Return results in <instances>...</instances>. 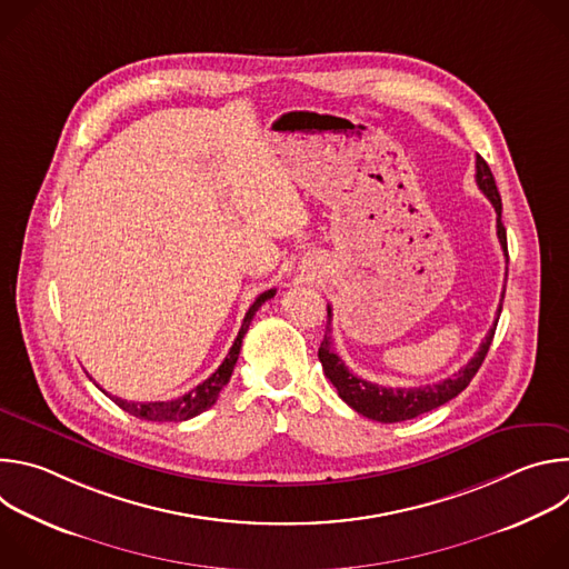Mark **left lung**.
Masks as SVG:
<instances>
[{
	"instance_id": "1",
	"label": "left lung",
	"mask_w": 569,
	"mask_h": 569,
	"mask_svg": "<svg viewBox=\"0 0 569 569\" xmlns=\"http://www.w3.org/2000/svg\"><path fill=\"white\" fill-rule=\"evenodd\" d=\"M475 182L479 187V191L491 200V204L496 207L498 213V238H500V246L505 250V257L509 261V252H507V229L502 224V198L500 191L496 187V178L486 164L483 157L477 154L475 159ZM505 299V292H502ZM502 312V303L498 306V317L493 329L486 333L483 342L479 345V351L470 358V362L466 367H461L455 376L435 382V385H426V387H382L376 382H369L360 376H356L353 371H349V367L340 360V356L333 349L331 342V327L329 333L323 336L321 347H319V362L323 367V373L333 382V387L338 389L340 398L353 408L358 415L371 419V421H380V423H398V421H408L415 419L419 415L432 412L437 408H441L443 402L452 400L455 396H459L472 380V376L477 373V369L481 367L486 353L491 349L493 336H496V327H498V319ZM329 323H331V306H329Z\"/></svg>"
}]
</instances>
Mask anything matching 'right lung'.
Wrapping results in <instances>:
<instances>
[{
	"label": "right lung",
	"mask_w": 569,
	"mask_h": 569,
	"mask_svg": "<svg viewBox=\"0 0 569 569\" xmlns=\"http://www.w3.org/2000/svg\"><path fill=\"white\" fill-rule=\"evenodd\" d=\"M274 288L272 290H266L257 297V301L250 306V310L246 312V319H242V327L227 353V358L222 360V365L204 380L200 382L198 387H193L191 391H187L184 396L180 398H173V400H150V402H130V400H123V398H117V396H110L121 410H126L128 415L137 417V419H143V421H187V419H193L198 417L200 412L209 410L211 405L218 400V393L220 389L229 382L231 378V371L236 367V360H238V353H240V345H242V338H246L250 323L257 315V310L274 297Z\"/></svg>",
	"instance_id": "add662e5"
}]
</instances>
